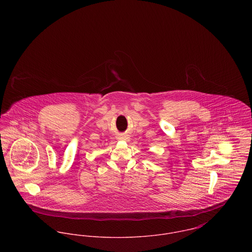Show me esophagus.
Wrapping results in <instances>:
<instances>
[{"instance_id": "obj_1", "label": "esophagus", "mask_w": 252, "mask_h": 252, "mask_svg": "<svg viewBox=\"0 0 252 252\" xmlns=\"http://www.w3.org/2000/svg\"><path fill=\"white\" fill-rule=\"evenodd\" d=\"M119 140H123V141L128 142V141H130V138H129V136H123V135H121V136L119 137Z\"/></svg>"}]
</instances>
